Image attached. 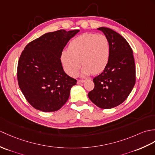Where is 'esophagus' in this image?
Masks as SVG:
<instances>
[{
  "label": "esophagus",
  "instance_id": "obj_1",
  "mask_svg": "<svg viewBox=\"0 0 155 155\" xmlns=\"http://www.w3.org/2000/svg\"><path fill=\"white\" fill-rule=\"evenodd\" d=\"M85 80H78L77 81V84H81L82 82H84Z\"/></svg>",
  "mask_w": 155,
  "mask_h": 155
}]
</instances>
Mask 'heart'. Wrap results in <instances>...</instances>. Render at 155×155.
I'll use <instances>...</instances> for the list:
<instances>
[{
	"instance_id": "obj_1",
	"label": "heart",
	"mask_w": 155,
	"mask_h": 155,
	"mask_svg": "<svg viewBox=\"0 0 155 155\" xmlns=\"http://www.w3.org/2000/svg\"><path fill=\"white\" fill-rule=\"evenodd\" d=\"M110 57V41L105 35L84 33L70 42L69 48L61 52L60 58L64 71L75 77L81 63L83 75L100 73L108 64Z\"/></svg>"
}]
</instances>
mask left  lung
<instances>
[{
  "mask_svg": "<svg viewBox=\"0 0 155 155\" xmlns=\"http://www.w3.org/2000/svg\"><path fill=\"white\" fill-rule=\"evenodd\" d=\"M108 38L110 57L101 74L93 78L94 89L88 92L89 99L102 109H110L123 103L135 84V66L133 50L121 35L108 28L101 27Z\"/></svg>",
  "mask_w": 155,
  "mask_h": 155,
  "instance_id": "1",
  "label": "left lung"
}]
</instances>
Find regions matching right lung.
I'll use <instances>...</instances> for the list:
<instances>
[{
  "mask_svg": "<svg viewBox=\"0 0 155 155\" xmlns=\"http://www.w3.org/2000/svg\"><path fill=\"white\" fill-rule=\"evenodd\" d=\"M78 31L49 32L29 43L21 52L17 68L18 82L35 109L55 111L69 99L77 80L64 73L60 57L68 41Z\"/></svg>",
  "mask_w": 155,
  "mask_h": 155,
  "instance_id": "obj_1",
  "label": "right lung"
}]
</instances>
